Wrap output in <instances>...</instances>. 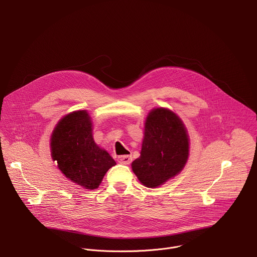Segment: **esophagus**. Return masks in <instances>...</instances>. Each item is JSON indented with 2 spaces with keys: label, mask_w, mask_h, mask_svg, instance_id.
<instances>
[{
  "label": "esophagus",
  "mask_w": 257,
  "mask_h": 257,
  "mask_svg": "<svg viewBox=\"0 0 257 257\" xmlns=\"http://www.w3.org/2000/svg\"><path fill=\"white\" fill-rule=\"evenodd\" d=\"M118 162H119L120 164H123V165H129V164L132 162V158H131V156H128V155H126V156H120V157L118 158Z\"/></svg>",
  "instance_id": "obj_1"
}]
</instances>
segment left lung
<instances>
[{
  "instance_id": "8db88e82",
  "label": "left lung",
  "mask_w": 257,
  "mask_h": 257,
  "mask_svg": "<svg viewBox=\"0 0 257 257\" xmlns=\"http://www.w3.org/2000/svg\"><path fill=\"white\" fill-rule=\"evenodd\" d=\"M188 155L184 124L170 109L158 107L146 118L140 157L132 170L144 186L156 188L182 171Z\"/></svg>"
}]
</instances>
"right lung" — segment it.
<instances>
[{"instance_id": "add662e5", "label": "right lung", "mask_w": 257, "mask_h": 257, "mask_svg": "<svg viewBox=\"0 0 257 257\" xmlns=\"http://www.w3.org/2000/svg\"><path fill=\"white\" fill-rule=\"evenodd\" d=\"M51 149L61 172L85 189H96L107 170L116 165L95 144L86 111L73 112L60 120L52 135Z\"/></svg>"}]
</instances>
